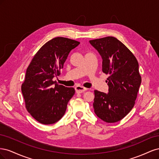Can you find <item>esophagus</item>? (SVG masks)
<instances>
[{
    "instance_id": "esophagus-1",
    "label": "esophagus",
    "mask_w": 159,
    "mask_h": 159,
    "mask_svg": "<svg viewBox=\"0 0 159 159\" xmlns=\"http://www.w3.org/2000/svg\"><path fill=\"white\" fill-rule=\"evenodd\" d=\"M75 92L77 93H81L87 90V89H86L85 88H84V87H82V86H80V85L76 86V87L75 88Z\"/></svg>"
}]
</instances>
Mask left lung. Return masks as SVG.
Here are the masks:
<instances>
[{"instance_id":"obj_1","label":"left lung","mask_w":159,"mask_h":159,"mask_svg":"<svg viewBox=\"0 0 159 159\" xmlns=\"http://www.w3.org/2000/svg\"><path fill=\"white\" fill-rule=\"evenodd\" d=\"M102 57V71L109 77V92L94 91L93 108L106 123L121 121L133 109L141 77L136 57L121 42L113 36L89 40Z\"/></svg>"}]
</instances>
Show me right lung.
Wrapping results in <instances>:
<instances>
[{
	"mask_svg": "<svg viewBox=\"0 0 159 159\" xmlns=\"http://www.w3.org/2000/svg\"><path fill=\"white\" fill-rule=\"evenodd\" d=\"M80 43L64 37L53 38L40 48L28 67L22 93L28 113L42 124L58 121L75 93L74 88L58 85L53 78L60 74L69 53Z\"/></svg>",
	"mask_w": 159,
	"mask_h": 159,
	"instance_id": "right-lung-1",
	"label": "right lung"
}]
</instances>
